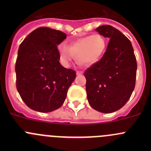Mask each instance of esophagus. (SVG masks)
Masks as SVG:
<instances>
[{
    "instance_id": "obj_1",
    "label": "esophagus",
    "mask_w": 151,
    "mask_h": 151,
    "mask_svg": "<svg viewBox=\"0 0 151 151\" xmlns=\"http://www.w3.org/2000/svg\"><path fill=\"white\" fill-rule=\"evenodd\" d=\"M83 74V72L82 71H77V75H82Z\"/></svg>"
}]
</instances>
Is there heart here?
<instances>
[{"mask_svg": "<svg viewBox=\"0 0 151 151\" xmlns=\"http://www.w3.org/2000/svg\"><path fill=\"white\" fill-rule=\"evenodd\" d=\"M107 47V43L103 36L94 34L78 39L69 45L65 44L58 46L60 60L64 64H68L70 60L77 57L79 64L83 66H91L99 61Z\"/></svg>", "mask_w": 151, "mask_h": 151, "instance_id": "obj_1", "label": "heart"}]
</instances>
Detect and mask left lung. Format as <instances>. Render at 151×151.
Returning <instances> with one entry per match:
<instances>
[{"label": "left lung", "mask_w": 151, "mask_h": 151, "mask_svg": "<svg viewBox=\"0 0 151 151\" xmlns=\"http://www.w3.org/2000/svg\"><path fill=\"white\" fill-rule=\"evenodd\" d=\"M109 39L99 61L85 71L88 102L96 110L111 113L123 107L135 87L137 60L132 43L111 25L96 29Z\"/></svg>", "instance_id": "1"}]
</instances>
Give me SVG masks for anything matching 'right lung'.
Returning <instances> with one entry per match:
<instances>
[{"mask_svg":"<svg viewBox=\"0 0 151 151\" xmlns=\"http://www.w3.org/2000/svg\"><path fill=\"white\" fill-rule=\"evenodd\" d=\"M66 34L47 27L39 28L24 39L15 65L16 86L25 104L35 111L49 112L58 109L76 78V72L59 62L57 45Z\"/></svg>","mask_w":151,"mask_h":151,"instance_id":"right-lung-1","label":"right lung"}]
</instances>
